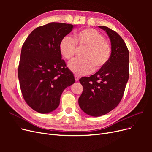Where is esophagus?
I'll return each instance as SVG.
<instances>
[{"instance_id": "34e87169", "label": "esophagus", "mask_w": 152, "mask_h": 152, "mask_svg": "<svg viewBox=\"0 0 152 152\" xmlns=\"http://www.w3.org/2000/svg\"><path fill=\"white\" fill-rule=\"evenodd\" d=\"M75 78L76 81H79V77H78L77 76L75 75Z\"/></svg>"}]
</instances>
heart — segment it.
Returning <instances> with one entry per match:
<instances>
[{
    "label": "heart",
    "mask_w": 152,
    "mask_h": 152,
    "mask_svg": "<svg viewBox=\"0 0 152 152\" xmlns=\"http://www.w3.org/2000/svg\"><path fill=\"white\" fill-rule=\"evenodd\" d=\"M79 47H85L82 58L75 59L68 63V68L77 75H86L94 70L104 67L108 62L111 45L100 32L93 28H87L76 33L75 40L70 36L64 37L59 44L60 53L66 60L74 57Z\"/></svg>",
    "instance_id": "1"
}]
</instances>
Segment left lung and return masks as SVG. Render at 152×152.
<instances>
[{
  "mask_svg": "<svg viewBox=\"0 0 152 152\" xmlns=\"http://www.w3.org/2000/svg\"><path fill=\"white\" fill-rule=\"evenodd\" d=\"M98 26L109 37L111 56L107 65L96 73L79 79L83 91L78 100L84 112L95 117L104 115L118 106L129 79V51L123 39L109 28Z\"/></svg>",
  "mask_w": 152,
  "mask_h": 152,
  "instance_id": "1",
  "label": "left lung"
}]
</instances>
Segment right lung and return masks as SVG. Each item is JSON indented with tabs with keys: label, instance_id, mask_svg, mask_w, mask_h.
Returning a JSON list of instances; mask_svg holds the SVG:
<instances>
[{
	"label": "right lung",
	"instance_id": "right-lung-1",
	"mask_svg": "<svg viewBox=\"0 0 152 152\" xmlns=\"http://www.w3.org/2000/svg\"><path fill=\"white\" fill-rule=\"evenodd\" d=\"M73 27L48 23L32 31L22 46L18 71L20 88L27 104L38 113L57 109L63 91L75 82L59 50L61 39Z\"/></svg>",
	"mask_w": 152,
	"mask_h": 152
}]
</instances>
